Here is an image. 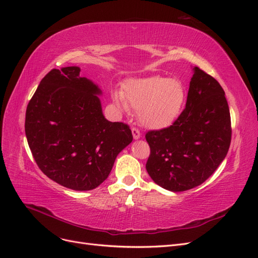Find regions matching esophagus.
<instances>
[{
	"label": "esophagus",
	"mask_w": 258,
	"mask_h": 258,
	"mask_svg": "<svg viewBox=\"0 0 258 258\" xmlns=\"http://www.w3.org/2000/svg\"><path fill=\"white\" fill-rule=\"evenodd\" d=\"M132 134H133L134 139L141 138V132H139V130H138L137 127H133V128H132Z\"/></svg>",
	"instance_id": "obj_1"
}]
</instances>
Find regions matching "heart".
<instances>
[{
    "instance_id": "heart-1",
    "label": "heart",
    "mask_w": 258,
    "mask_h": 258,
    "mask_svg": "<svg viewBox=\"0 0 258 258\" xmlns=\"http://www.w3.org/2000/svg\"><path fill=\"white\" fill-rule=\"evenodd\" d=\"M186 97L181 81L160 76L133 80L125 86L124 94L113 93L116 104L138 111L139 122L149 128L170 126L179 116Z\"/></svg>"
}]
</instances>
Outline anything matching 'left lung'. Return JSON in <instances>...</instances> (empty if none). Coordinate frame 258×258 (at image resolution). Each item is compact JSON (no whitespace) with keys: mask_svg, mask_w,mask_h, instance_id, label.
<instances>
[{"mask_svg":"<svg viewBox=\"0 0 258 258\" xmlns=\"http://www.w3.org/2000/svg\"><path fill=\"white\" fill-rule=\"evenodd\" d=\"M150 156L146 170L171 191L207 180L222 163L231 142V120L223 87L199 67L191 78L186 107L172 125L146 133Z\"/></svg>","mask_w":258,"mask_h":258,"instance_id":"left-lung-1","label":"left lung"}]
</instances>
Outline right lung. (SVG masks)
I'll return each instance as SVG.
<instances>
[{
  "label": "right lung",
  "instance_id": "obj_1",
  "mask_svg": "<svg viewBox=\"0 0 258 258\" xmlns=\"http://www.w3.org/2000/svg\"><path fill=\"white\" fill-rule=\"evenodd\" d=\"M99 93L80 77L79 67L51 69L27 106L25 131L32 157L48 178L63 187H98L133 141L127 124L105 119Z\"/></svg>",
  "mask_w": 258,
  "mask_h": 258
}]
</instances>
